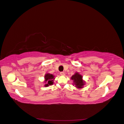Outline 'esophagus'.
<instances>
[{"instance_id":"34e87169","label":"esophagus","mask_w":124,"mask_h":124,"mask_svg":"<svg viewBox=\"0 0 124 124\" xmlns=\"http://www.w3.org/2000/svg\"><path fill=\"white\" fill-rule=\"evenodd\" d=\"M60 74L61 75H65V73L64 72H61L60 73Z\"/></svg>"}]
</instances>
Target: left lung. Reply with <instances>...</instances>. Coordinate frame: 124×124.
I'll list each match as a JSON object with an SVG mask.
<instances>
[{
    "instance_id": "1",
    "label": "left lung",
    "mask_w": 124,
    "mask_h": 124,
    "mask_svg": "<svg viewBox=\"0 0 124 124\" xmlns=\"http://www.w3.org/2000/svg\"><path fill=\"white\" fill-rule=\"evenodd\" d=\"M71 79L73 80V85H75V87L77 88H82L85 85V82L82 80V76L78 72L72 75Z\"/></svg>"
}]
</instances>
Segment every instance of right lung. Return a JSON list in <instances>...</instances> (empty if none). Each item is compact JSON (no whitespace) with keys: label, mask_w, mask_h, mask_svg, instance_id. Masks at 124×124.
<instances>
[{"label":"right lung","mask_w":124,"mask_h":124,"mask_svg":"<svg viewBox=\"0 0 124 124\" xmlns=\"http://www.w3.org/2000/svg\"><path fill=\"white\" fill-rule=\"evenodd\" d=\"M54 76L50 73H47V74L44 75L45 78V82L46 84H45V87H48L49 85H52L54 83Z\"/></svg>","instance_id":"1"}]
</instances>
